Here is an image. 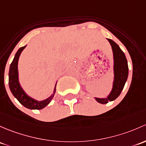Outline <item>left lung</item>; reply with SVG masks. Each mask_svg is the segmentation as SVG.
Wrapping results in <instances>:
<instances>
[{"mask_svg": "<svg viewBox=\"0 0 146 146\" xmlns=\"http://www.w3.org/2000/svg\"><path fill=\"white\" fill-rule=\"evenodd\" d=\"M111 45L113 57V81L111 91L106 98L94 97L99 104H106L115 100L119 96L127 82L129 74L128 64L125 53L117 43L107 38Z\"/></svg>", "mask_w": 146, "mask_h": 146, "instance_id": "obj_1", "label": "left lung"}]
</instances>
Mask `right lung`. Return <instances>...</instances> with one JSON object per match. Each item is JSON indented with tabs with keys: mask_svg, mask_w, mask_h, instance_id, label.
Segmentation results:
<instances>
[{
	"mask_svg": "<svg viewBox=\"0 0 146 146\" xmlns=\"http://www.w3.org/2000/svg\"><path fill=\"white\" fill-rule=\"evenodd\" d=\"M26 47L27 45L20 47L18 50V51L15 54L13 61L10 64V70H9V87H10V90L13 96L17 99L21 105L31 110H40L47 106L52 100L54 94L56 92V86L57 81L55 84L53 93L48 98L44 99V100H36L29 96L28 94L24 91L19 82L18 62H19L21 53L22 52Z\"/></svg>",
	"mask_w": 146,
	"mask_h": 146,
	"instance_id": "add662e5",
	"label": "right lung"
}]
</instances>
